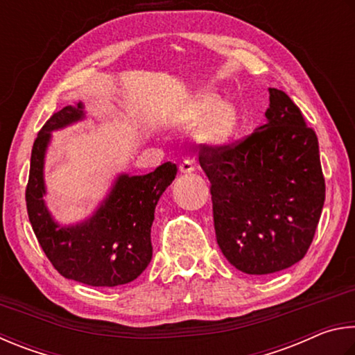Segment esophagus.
Masks as SVG:
<instances>
[{
	"mask_svg": "<svg viewBox=\"0 0 355 355\" xmlns=\"http://www.w3.org/2000/svg\"><path fill=\"white\" fill-rule=\"evenodd\" d=\"M179 170L181 173H193L195 171V162L190 159H184L182 164L179 165Z\"/></svg>",
	"mask_w": 355,
	"mask_h": 355,
	"instance_id": "esophagus-1",
	"label": "esophagus"
}]
</instances>
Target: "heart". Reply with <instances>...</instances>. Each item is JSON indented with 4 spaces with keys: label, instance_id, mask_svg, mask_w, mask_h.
Listing matches in <instances>:
<instances>
[{
    "label": "heart",
    "instance_id": "1",
    "mask_svg": "<svg viewBox=\"0 0 355 355\" xmlns=\"http://www.w3.org/2000/svg\"><path fill=\"white\" fill-rule=\"evenodd\" d=\"M176 121L187 126L202 121L200 129L202 139L212 145H221L231 139L237 129L239 110L232 103H220L215 93H204L179 112Z\"/></svg>",
    "mask_w": 355,
    "mask_h": 355
}]
</instances>
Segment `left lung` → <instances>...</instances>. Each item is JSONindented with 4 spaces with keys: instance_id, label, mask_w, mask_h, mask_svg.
Returning a JSON list of instances; mask_svg holds the SVG:
<instances>
[{
    "instance_id": "1",
    "label": "left lung",
    "mask_w": 355,
    "mask_h": 355,
    "mask_svg": "<svg viewBox=\"0 0 355 355\" xmlns=\"http://www.w3.org/2000/svg\"><path fill=\"white\" fill-rule=\"evenodd\" d=\"M268 92V123L200 149L220 250L235 268L259 276L306 256L326 196L315 130L287 93Z\"/></svg>"
}]
</instances>
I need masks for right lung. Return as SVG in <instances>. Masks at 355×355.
<instances>
[{
	"mask_svg": "<svg viewBox=\"0 0 355 355\" xmlns=\"http://www.w3.org/2000/svg\"><path fill=\"white\" fill-rule=\"evenodd\" d=\"M83 116V104L67 105L49 116L37 134L26 185L28 215L43 252L62 276L92 287H116L132 282L151 262L155 206L176 178L178 166L165 162L145 176L121 174L90 220L58 226L42 200L43 157L49 132Z\"/></svg>",
	"mask_w": 355,
	"mask_h": 355,
	"instance_id": "obj_1",
	"label": "right lung"
}]
</instances>
